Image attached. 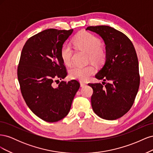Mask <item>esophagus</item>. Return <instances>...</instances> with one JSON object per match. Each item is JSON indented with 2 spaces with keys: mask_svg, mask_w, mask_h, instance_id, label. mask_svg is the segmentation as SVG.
Here are the masks:
<instances>
[{
  "mask_svg": "<svg viewBox=\"0 0 153 153\" xmlns=\"http://www.w3.org/2000/svg\"><path fill=\"white\" fill-rule=\"evenodd\" d=\"M85 85H86V84H85V83L83 82H80V86H81L82 87H84V86H85Z\"/></svg>",
  "mask_w": 153,
  "mask_h": 153,
  "instance_id": "1",
  "label": "esophagus"
}]
</instances>
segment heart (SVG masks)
I'll return each mask as SVG.
<instances>
[{
	"instance_id": "1",
	"label": "heart",
	"mask_w": 153,
	"mask_h": 153,
	"mask_svg": "<svg viewBox=\"0 0 153 153\" xmlns=\"http://www.w3.org/2000/svg\"><path fill=\"white\" fill-rule=\"evenodd\" d=\"M75 47L89 55L90 61L96 64L104 62L106 58L105 50L101 47V41L89 32H81L74 39ZM73 51L70 46L64 45L61 50V55L63 62L69 65L71 61ZM94 68L92 65L85 66H74L69 70V77L73 80L86 81L94 73Z\"/></svg>"
}]
</instances>
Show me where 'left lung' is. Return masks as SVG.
Segmentation results:
<instances>
[{
  "label": "left lung",
  "mask_w": 153,
  "mask_h": 153,
  "mask_svg": "<svg viewBox=\"0 0 153 153\" xmlns=\"http://www.w3.org/2000/svg\"><path fill=\"white\" fill-rule=\"evenodd\" d=\"M103 39L106 50L103 66L95 75L105 84H89L93 94L91 105L101 118L115 120L126 114L133 104L140 85L138 61L135 48L128 37L106 25L88 27ZM104 84H103V82Z\"/></svg>",
  "instance_id": "1"
}]
</instances>
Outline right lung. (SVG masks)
<instances>
[{
    "instance_id": "right-lung-1",
    "label": "right lung",
    "mask_w": 153,
    "mask_h": 153,
    "mask_svg": "<svg viewBox=\"0 0 153 153\" xmlns=\"http://www.w3.org/2000/svg\"><path fill=\"white\" fill-rule=\"evenodd\" d=\"M73 32L46 29L30 38L22 51L18 67L22 94L32 112L45 121L57 122L65 117L80 88L75 80L62 81L56 87L53 84L67 75L61 50Z\"/></svg>"
}]
</instances>
